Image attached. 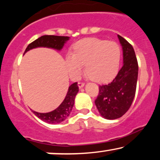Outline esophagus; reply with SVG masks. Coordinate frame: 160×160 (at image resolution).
<instances>
[{
    "mask_svg": "<svg viewBox=\"0 0 160 160\" xmlns=\"http://www.w3.org/2000/svg\"><path fill=\"white\" fill-rule=\"evenodd\" d=\"M84 86H85V83H84V82H78V87L80 88V89H82Z\"/></svg>",
    "mask_w": 160,
    "mask_h": 160,
    "instance_id": "esophagus-1",
    "label": "esophagus"
}]
</instances>
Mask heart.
<instances>
[{
  "instance_id": "heart-1",
  "label": "heart",
  "mask_w": 160,
  "mask_h": 160,
  "mask_svg": "<svg viewBox=\"0 0 160 160\" xmlns=\"http://www.w3.org/2000/svg\"><path fill=\"white\" fill-rule=\"evenodd\" d=\"M74 49V52H68L65 56L66 66L71 78H78L84 65L86 73L95 82H108L117 75L121 59V49L117 43L86 38L79 40Z\"/></svg>"
}]
</instances>
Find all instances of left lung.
I'll return each mask as SVG.
<instances>
[{
  "label": "left lung",
  "mask_w": 160,
  "mask_h": 160,
  "mask_svg": "<svg viewBox=\"0 0 160 160\" xmlns=\"http://www.w3.org/2000/svg\"><path fill=\"white\" fill-rule=\"evenodd\" d=\"M122 46L123 65L117 77L108 85L99 86V94L95 101L100 115L107 120H116L123 116L135 98L138 65L132 46L117 35Z\"/></svg>",
  "instance_id": "1"
}]
</instances>
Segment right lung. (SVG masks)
I'll return each mask as SVG.
<instances>
[{
  "mask_svg": "<svg viewBox=\"0 0 160 160\" xmlns=\"http://www.w3.org/2000/svg\"><path fill=\"white\" fill-rule=\"evenodd\" d=\"M70 39L69 37L64 36H55V35H43L33 41L27 47L25 52L32 49L38 47H47L61 51L63 48L65 43ZM79 91L78 82H74L68 87L67 94L63 102L54 111L48 112V113H38L32 111L36 117L44 121L47 123L57 124L63 122L68 117L70 113H71L72 108L74 107V99Z\"/></svg>",
  "mask_w": 160,
  "mask_h": 160,
  "instance_id": "obj_1",
  "label": "right lung"
}]
</instances>
